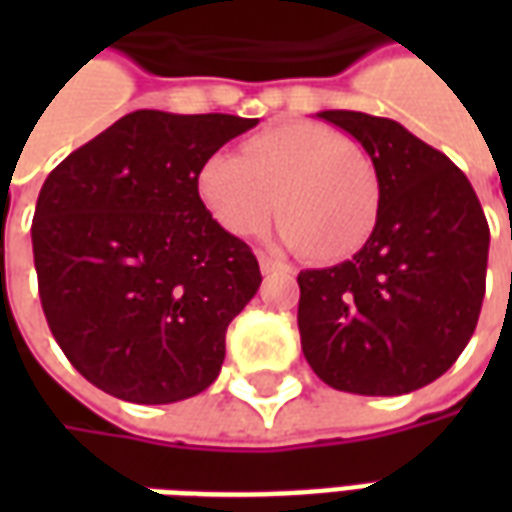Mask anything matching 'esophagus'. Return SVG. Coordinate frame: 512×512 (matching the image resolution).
I'll return each mask as SVG.
<instances>
[{
  "label": "esophagus",
  "instance_id": "34e87169",
  "mask_svg": "<svg viewBox=\"0 0 512 512\" xmlns=\"http://www.w3.org/2000/svg\"><path fill=\"white\" fill-rule=\"evenodd\" d=\"M257 260H260V271H263V274H277V271H288V263H282V260H274V257H268V255H260L257 257Z\"/></svg>",
  "mask_w": 512,
  "mask_h": 512
}]
</instances>
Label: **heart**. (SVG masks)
<instances>
[{"mask_svg": "<svg viewBox=\"0 0 512 512\" xmlns=\"http://www.w3.org/2000/svg\"><path fill=\"white\" fill-rule=\"evenodd\" d=\"M197 191L213 222L235 238L263 233L277 211L282 241L321 263L356 255L381 213L373 161L348 136L315 123L268 128L241 156L213 153Z\"/></svg>", "mask_w": 512, "mask_h": 512, "instance_id": "1", "label": "heart"}]
</instances>
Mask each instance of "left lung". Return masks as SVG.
<instances>
[{"label": "left lung", "mask_w": 512, "mask_h": 512, "mask_svg": "<svg viewBox=\"0 0 512 512\" xmlns=\"http://www.w3.org/2000/svg\"><path fill=\"white\" fill-rule=\"evenodd\" d=\"M318 117L365 147L381 213L351 260L299 274L301 351L340 392L406 395L444 376L472 340L488 222L469 178L400 123L345 109Z\"/></svg>", "instance_id": "1"}]
</instances>
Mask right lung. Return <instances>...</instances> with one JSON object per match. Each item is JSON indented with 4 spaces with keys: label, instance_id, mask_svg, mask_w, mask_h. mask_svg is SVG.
Here are the masks:
<instances>
[{
    "label": "right lung",
    "instance_id": "obj_1",
    "mask_svg": "<svg viewBox=\"0 0 512 512\" xmlns=\"http://www.w3.org/2000/svg\"><path fill=\"white\" fill-rule=\"evenodd\" d=\"M257 117L139 109L51 169L32 219L46 321L79 373L145 406L216 381L260 288L252 249L202 205V164Z\"/></svg>",
    "mask_w": 512,
    "mask_h": 512
}]
</instances>
